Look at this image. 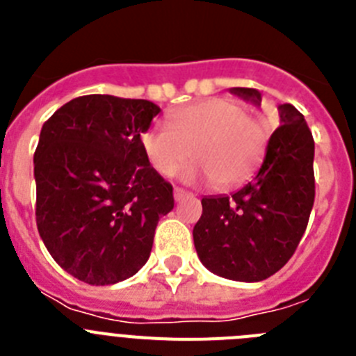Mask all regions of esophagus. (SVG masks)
<instances>
[{"label": "esophagus", "mask_w": 356, "mask_h": 356, "mask_svg": "<svg viewBox=\"0 0 356 356\" xmlns=\"http://www.w3.org/2000/svg\"><path fill=\"white\" fill-rule=\"evenodd\" d=\"M187 196H191V193H187V191H184V188H180V187L175 188V200L176 201H181L184 197H187Z\"/></svg>", "instance_id": "esophagus-1"}]
</instances>
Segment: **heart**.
<instances>
[{
    "mask_svg": "<svg viewBox=\"0 0 356 356\" xmlns=\"http://www.w3.org/2000/svg\"><path fill=\"white\" fill-rule=\"evenodd\" d=\"M140 149L162 176H172L191 156L187 181H217L237 187L250 180L267 146V124L229 97H209L168 114L165 124H151L140 134Z\"/></svg>",
    "mask_w": 356,
    "mask_h": 356,
    "instance_id": "b5f03b06",
    "label": "heart"
}]
</instances>
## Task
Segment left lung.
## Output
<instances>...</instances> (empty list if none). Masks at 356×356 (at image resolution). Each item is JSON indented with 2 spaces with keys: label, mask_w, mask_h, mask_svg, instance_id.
I'll return each mask as SVG.
<instances>
[{
  "label": "left lung",
  "mask_w": 356,
  "mask_h": 356,
  "mask_svg": "<svg viewBox=\"0 0 356 356\" xmlns=\"http://www.w3.org/2000/svg\"><path fill=\"white\" fill-rule=\"evenodd\" d=\"M232 94L262 103L257 89ZM280 124L267 143L259 172L232 196L201 200L193 229L201 264L235 282H262L289 262L303 237L316 197L314 137L300 110L278 105Z\"/></svg>",
  "instance_id": "left-lung-1"
}]
</instances>
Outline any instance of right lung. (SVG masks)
<instances>
[{"label": "right lung", "mask_w": 356, "mask_h": 356, "mask_svg": "<svg viewBox=\"0 0 356 356\" xmlns=\"http://www.w3.org/2000/svg\"><path fill=\"white\" fill-rule=\"evenodd\" d=\"M160 112L147 99L89 94L44 122L33 155L37 228L55 262L89 285L130 278L147 262L172 185L140 149Z\"/></svg>", "instance_id": "right-lung-1"}]
</instances>
